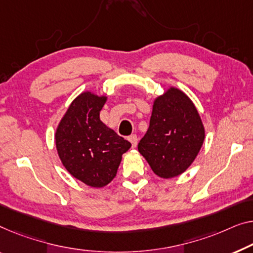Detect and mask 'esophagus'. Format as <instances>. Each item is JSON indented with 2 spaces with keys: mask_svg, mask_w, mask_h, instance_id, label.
<instances>
[{
  "mask_svg": "<svg viewBox=\"0 0 253 253\" xmlns=\"http://www.w3.org/2000/svg\"><path fill=\"white\" fill-rule=\"evenodd\" d=\"M128 139H129V142L131 143V146H133V148H136L137 146V143H138V137H137V135H130L129 137H128Z\"/></svg>",
  "mask_w": 253,
  "mask_h": 253,
  "instance_id": "34e87169",
  "label": "esophagus"
}]
</instances>
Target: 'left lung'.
Returning a JSON list of instances; mask_svg holds the SVG:
<instances>
[{
  "label": "left lung",
  "instance_id": "1",
  "mask_svg": "<svg viewBox=\"0 0 253 253\" xmlns=\"http://www.w3.org/2000/svg\"><path fill=\"white\" fill-rule=\"evenodd\" d=\"M205 141V127L190 97L170 87L153 102L150 126L138 151L153 172L172 178L190 167Z\"/></svg>",
  "mask_w": 253,
  "mask_h": 253
}]
</instances>
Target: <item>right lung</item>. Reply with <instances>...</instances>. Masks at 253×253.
<instances>
[{"label": "right lung", "instance_id": "add662e5", "mask_svg": "<svg viewBox=\"0 0 253 253\" xmlns=\"http://www.w3.org/2000/svg\"><path fill=\"white\" fill-rule=\"evenodd\" d=\"M107 96L83 92L62 117L55 145L62 165L86 185L103 187L116 177L122 156L131 144L100 120Z\"/></svg>", "mask_w": 253, "mask_h": 253}]
</instances>
